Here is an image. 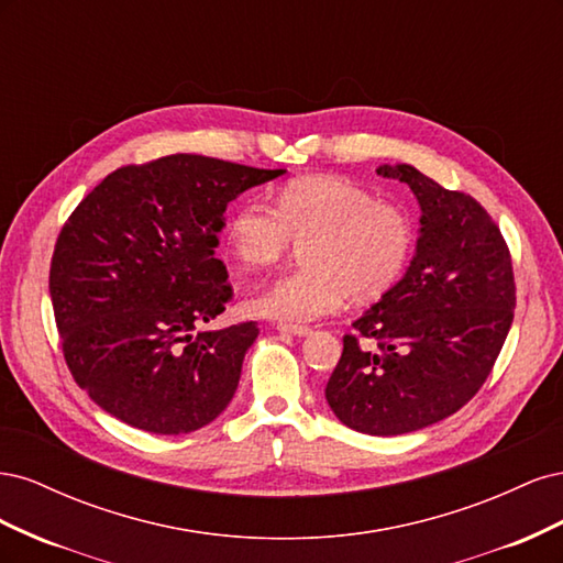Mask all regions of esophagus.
I'll return each mask as SVG.
<instances>
[{"label": "esophagus", "mask_w": 563, "mask_h": 563, "mask_svg": "<svg viewBox=\"0 0 563 563\" xmlns=\"http://www.w3.org/2000/svg\"><path fill=\"white\" fill-rule=\"evenodd\" d=\"M279 333H288V335H310L312 329L310 327H294V323H277Z\"/></svg>", "instance_id": "1"}]
</instances>
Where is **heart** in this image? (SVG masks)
I'll return each instance as SVG.
<instances>
[{"label": "heart", "mask_w": 563, "mask_h": 563, "mask_svg": "<svg viewBox=\"0 0 563 563\" xmlns=\"http://www.w3.org/2000/svg\"><path fill=\"white\" fill-rule=\"evenodd\" d=\"M302 244L305 267L279 277L246 300V310L282 323H308L345 298L368 305L399 284L416 249V223L401 203L340 176H300L284 183L275 207L249 197L228 220L234 261L261 269Z\"/></svg>", "instance_id": "b5f03b06"}]
</instances>
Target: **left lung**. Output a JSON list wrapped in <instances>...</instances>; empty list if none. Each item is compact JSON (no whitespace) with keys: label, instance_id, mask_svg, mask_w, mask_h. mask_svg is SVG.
Returning <instances> with one entry per match:
<instances>
[{"label":"left lung","instance_id":"8db88e82","mask_svg":"<svg viewBox=\"0 0 563 563\" xmlns=\"http://www.w3.org/2000/svg\"><path fill=\"white\" fill-rule=\"evenodd\" d=\"M378 174L420 203L416 255L401 282L343 338L327 401L347 428L397 437L460 411L496 364L515 319L512 255L479 201L408 164ZM373 336L378 353L358 347Z\"/></svg>","mask_w":563,"mask_h":563}]
</instances>
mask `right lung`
I'll use <instances>...</instances> for the list:
<instances>
[{"label":"right lung","mask_w":563,"mask_h":563,"mask_svg":"<svg viewBox=\"0 0 563 563\" xmlns=\"http://www.w3.org/2000/svg\"><path fill=\"white\" fill-rule=\"evenodd\" d=\"M282 174L168 155L117 168L79 201L48 294L67 368L103 411L152 434L195 432L225 411L258 323L192 331L232 298L216 258L228 203Z\"/></svg>","instance_id":"add662e5"}]
</instances>
